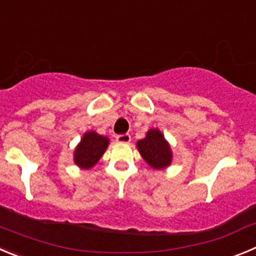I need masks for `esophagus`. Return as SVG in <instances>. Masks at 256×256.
<instances>
[{"label":"esophagus","mask_w":256,"mask_h":256,"mask_svg":"<svg viewBox=\"0 0 256 256\" xmlns=\"http://www.w3.org/2000/svg\"><path fill=\"white\" fill-rule=\"evenodd\" d=\"M116 142H131V136L128 135V134L117 135L116 136Z\"/></svg>","instance_id":"34e87169"}]
</instances>
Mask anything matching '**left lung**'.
<instances>
[{"label": "left lung", "instance_id": "8db88e82", "mask_svg": "<svg viewBox=\"0 0 256 256\" xmlns=\"http://www.w3.org/2000/svg\"><path fill=\"white\" fill-rule=\"evenodd\" d=\"M138 149L144 160L154 169H164L172 163V150L164 135L158 128H150L144 139L138 142Z\"/></svg>", "mask_w": 256, "mask_h": 256}]
</instances>
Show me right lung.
<instances>
[{"instance_id":"right-lung-1","label":"right lung","mask_w":256,"mask_h":256,"mask_svg":"<svg viewBox=\"0 0 256 256\" xmlns=\"http://www.w3.org/2000/svg\"><path fill=\"white\" fill-rule=\"evenodd\" d=\"M108 138L88 131L74 150V163L82 169H90L97 164L108 146Z\"/></svg>"}]
</instances>
